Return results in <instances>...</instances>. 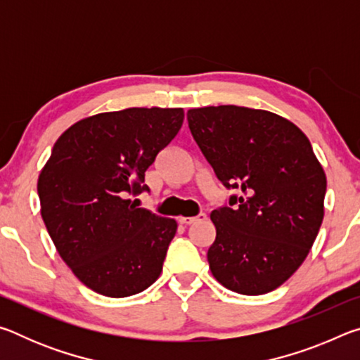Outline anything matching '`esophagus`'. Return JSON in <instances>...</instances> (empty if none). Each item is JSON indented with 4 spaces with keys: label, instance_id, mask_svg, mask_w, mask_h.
<instances>
[{
    "label": "esophagus",
    "instance_id": "obj_1",
    "mask_svg": "<svg viewBox=\"0 0 360 360\" xmlns=\"http://www.w3.org/2000/svg\"><path fill=\"white\" fill-rule=\"evenodd\" d=\"M203 219H206V214H198V216H195V217L181 216L179 217V222L184 224V225H191V224H195L197 221H203Z\"/></svg>",
    "mask_w": 360,
    "mask_h": 360
}]
</instances>
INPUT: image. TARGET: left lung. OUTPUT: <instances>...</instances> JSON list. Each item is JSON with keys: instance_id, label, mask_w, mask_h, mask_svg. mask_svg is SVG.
Wrapping results in <instances>:
<instances>
[{"instance_id": "1", "label": "left lung", "mask_w": 360, "mask_h": 360, "mask_svg": "<svg viewBox=\"0 0 360 360\" xmlns=\"http://www.w3.org/2000/svg\"><path fill=\"white\" fill-rule=\"evenodd\" d=\"M187 122L219 181L238 188L230 206L211 212L212 276L236 294L275 290L307 259L324 219L327 178L311 143L264 109L193 108Z\"/></svg>"}]
</instances>
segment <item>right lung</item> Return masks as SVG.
<instances>
[{
  "label": "right lung",
  "instance_id": "add662e5",
  "mask_svg": "<svg viewBox=\"0 0 360 360\" xmlns=\"http://www.w3.org/2000/svg\"><path fill=\"white\" fill-rule=\"evenodd\" d=\"M182 108L100 112L65 130L38 178L41 216L57 252L96 294L135 295L160 276L178 222L138 208L144 173L178 135Z\"/></svg>",
  "mask_w": 360,
  "mask_h": 360
}]
</instances>
